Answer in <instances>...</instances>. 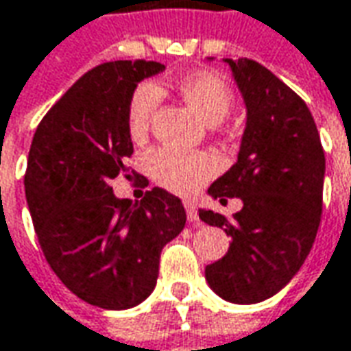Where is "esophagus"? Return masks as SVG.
Listing matches in <instances>:
<instances>
[{
	"label": "esophagus",
	"instance_id": "esophagus-1",
	"mask_svg": "<svg viewBox=\"0 0 351 351\" xmlns=\"http://www.w3.org/2000/svg\"><path fill=\"white\" fill-rule=\"evenodd\" d=\"M184 208H186L188 221L194 225H199V217H198V210H196V204H194V202H190V199H186V202H184Z\"/></svg>",
	"mask_w": 351,
	"mask_h": 351
}]
</instances>
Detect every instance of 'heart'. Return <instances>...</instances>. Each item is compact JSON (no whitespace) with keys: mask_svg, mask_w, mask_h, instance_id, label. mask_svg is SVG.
Masks as SVG:
<instances>
[{"mask_svg":"<svg viewBox=\"0 0 351 351\" xmlns=\"http://www.w3.org/2000/svg\"><path fill=\"white\" fill-rule=\"evenodd\" d=\"M176 91L194 110V114L210 126H217L229 114L233 104L231 87L221 75L212 71H196L180 79L176 83ZM157 103V87L149 83L139 85L134 91L128 106V132L134 141H141L147 136ZM147 169L165 188L190 194L215 173L217 165L210 155L204 153H184L171 147H159L147 155Z\"/></svg>","mask_w":351,"mask_h":351,"instance_id":"b5f03b06","label":"heart"}]
</instances>
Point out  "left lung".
Returning a JSON list of instances; mask_svg holds the SVG:
<instances>
[{
  "label": "left lung",
  "instance_id": "obj_1",
  "mask_svg": "<svg viewBox=\"0 0 351 351\" xmlns=\"http://www.w3.org/2000/svg\"><path fill=\"white\" fill-rule=\"evenodd\" d=\"M243 97L247 122L237 163L208 188L213 199L241 198L229 221L199 210L204 223L231 237L223 258L206 266L217 295L239 305L260 303L291 282L319 231L324 152L307 104L270 69L225 58Z\"/></svg>",
  "mask_w": 351,
  "mask_h": 351
}]
</instances>
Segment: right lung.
Listing matches in <instances>:
<instances>
[{
    "instance_id": "right-lung-1",
    "label": "right lung",
    "mask_w": 351,
    "mask_h": 351,
    "mask_svg": "<svg viewBox=\"0 0 351 351\" xmlns=\"http://www.w3.org/2000/svg\"><path fill=\"white\" fill-rule=\"evenodd\" d=\"M159 62L118 60L77 79L32 138L25 194L44 256L71 293L108 311L152 295L159 256L186 223L180 198L163 188L132 204L110 180L132 176L128 106Z\"/></svg>"
}]
</instances>
